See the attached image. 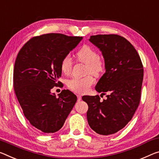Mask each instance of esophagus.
<instances>
[{"mask_svg": "<svg viewBox=\"0 0 159 159\" xmlns=\"http://www.w3.org/2000/svg\"><path fill=\"white\" fill-rule=\"evenodd\" d=\"M77 98H78V101H80V100H81V98H82L81 95H77Z\"/></svg>", "mask_w": 159, "mask_h": 159, "instance_id": "34e87169", "label": "esophagus"}]
</instances>
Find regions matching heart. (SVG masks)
<instances>
[{
    "mask_svg": "<svg viewBox=\"0 0 159 159\" xmlns=\"http://www.w3.org/2000/svg\"><path fill=\"white\" fill-rule=\"evenodd\" d=\"M78 61L86 64V73H91L95 75H100L105 69V61L98 56L96 51L89 45H84L76 53ZM73 61L69 55H66L61 62V69L64 74L69 75L71 72ZM94 84V78L89 74L83 78L74 77L69 79L67 85L70 90L77 93H86L90 87Z\"/></svg>",
    "mask_w": 159,
    "mask_h": 159,
    "instance_id": "heart-1",
    "label": "heart"
}]
</instances>
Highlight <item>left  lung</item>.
<instances>
[{"instance_id": "1", "label": "left lung", "mask_w": 159, "mask_h": 159, "mask_svg": "<svg viewBox=\"0 0 159 159\" xmlns=\"http://www.w3.org/2000/svg\"><path fill=\"white\" fill-rule=\"evenodd\" d=\"M89 41L102 52L106 69L95 90L108 95L103 101L99 95L82 97L89 105L88 122L98 134H112L127 125L139 105L143 65L137 50L125 37L98 34L90 36Z\"/></svg>"}]
</instances>
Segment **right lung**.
I'll list each match as a JSON object with an SVG mask.
<instances>
[{
	"mask_svg": "<svg viewBox=\"0 0 159 159\" xmlns=\"http://www.w3.org/2000/svg\"><path fill=\"white\" fill-rule=\"evenodd\" d=\"M82 37L49 33L34 37L17 54L13 86L25 117L40 132L59 131L71 111L77 97L63 90L57 98L51 90L60 85L63 58L79 44Z\"/></svg>",
	"mask_w": 159,
	"mask_h": 159,
	"instance_id": "obj_1",
	"label": "right lung"
}]
</instances>
